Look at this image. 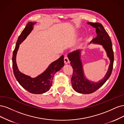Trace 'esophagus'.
<instances>
[{
    "label": "esophagus",
    "mask_w": 124,
    "mask_h": 124,
    "mask_svg": "<svg viewBox=\"0 0 124 124\" xmlns=\"http://www.w3.org/2000/svg\"><path fill=\"white\" fill-rule=\"evenodd\" d=\"M64 63L65 64H67L70 63V60L69 58H68L67 56H66V55H65L64 56Z\"/></svg>",
    "instance_id": "1"
}]
</instances>
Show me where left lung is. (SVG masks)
Returning a JSON list of instances; mask_svg holds the SVG:
<instances>
[{"label": "left lung", "mask_w": 124, "mask_h": 124, "mask_svg": "<svg viewBox=\"0 0 124 124\" xmlns=\"http://www.w3.org/2000/svg\"><path fill=\"white\" fill-rule=\"evenodd\" d=\"M88 24L95 27L97 34L91 42L99 44L102 45L107 52V54L110 60V64L106 75L98 82L94 83L86 79L83 70L82 63L80 60V51L76 50L68 54L70 61L73 72L71 78V85L73 89L77 92L82 94H91L97 91L104 84L110 77L113 70L114 62V54L112 45V42L109 35L105 30L103 26L99 23H87Z\"/></svg>", "instance_id": "1"}]
</instances>
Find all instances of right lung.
<instances>
[{
	"instance_id": "add662e5",
	"label": "right lung",
	"mask_w": 124,
	"mask_h": 124,
	"mask_svg": "<svg viewBox=\"0 0 124 124\" xmlns=\"http://www.w3.org/2000/svg\"><path fill=\"white\" fill-rule=\"evenodd\" d=\"M35 23L32 22L28 23L19 36L13 53L12 67L15 77L23 88L31 93L41 94L46 93L50 89L53 84V79L54 74L61 69L64 63V56L62 55L57 60L50 64L44 72L34 78L24 75L19 71L16 62L17 52L19 45L33 29V26Z\"/></svg>"
}]
</instances>
